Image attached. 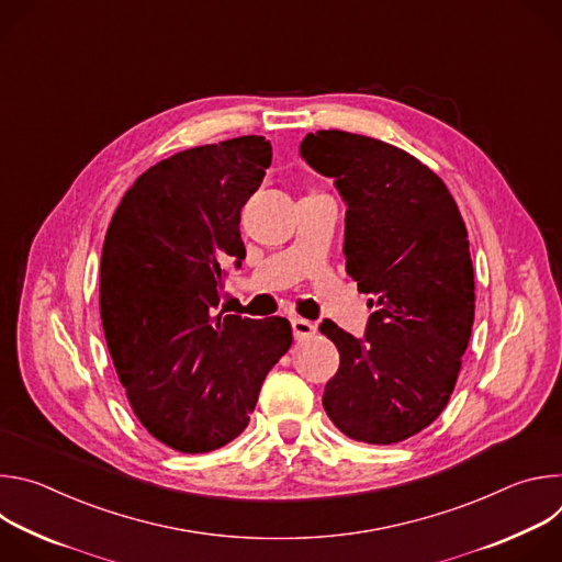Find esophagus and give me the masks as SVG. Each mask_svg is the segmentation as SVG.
Here are the masks:
<instances>
[{
	"mask_svg": "<svg viewBox=\"0 0 562 562\" xmlns=\"http://www.w3.org/2000/svg\"><path fill=\"white\" fill-rule=\"evenodd\" d=\"M291 327H293V338L295 340H306L315 334V325L308 323V319H302V317H293Z\"/></svg>",
	"mask_w": 562,
	"mask_h": 562,
	"instance_id": "esophagus-1",
	"label": "esophagus"
}]
</instances>
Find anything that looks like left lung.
<instances>
[{
  "instance_id": "1",
  "label": "left lung",
  "mask_w": 562,
  "mask_h": 562,
  "mask_svg": "<svg viewBox=\"0 0 562 562\" xmlns=\"http://www.w3.org/2000/svg\"><path fill=\"white\" fill-rule=\"evenodd\" d=\"M304 162L334 178L345 213L347 273L373 295L364 336L319 325L340 351L323 405L349 438L393 445L447 407L473 325L467 228L445 182L403 148L317 131L300 142Z\"/></svg>"
}]
</instances>
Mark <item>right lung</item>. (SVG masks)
I'll list each match as a JSON object with an SVG mask.
<instances>
[{"mask_svg":"<svg viewBox=\"0 0 562 562\" xmlns=\"http://www.w3.org/2000/svg\"><path fill=\"white\" fill-rule=\"evenodd\" d=\"M269 165L260 135L176 153L135 180L106 231L100 315L113 364L148 434L184 453L247 429L293 342L286 317L215 315L226 269L247 256L239 211Z\"/></svg>","mask_w":562,"mask_h":562,"instance_id":"add662e5","label":"right lung"}]
</instances>
